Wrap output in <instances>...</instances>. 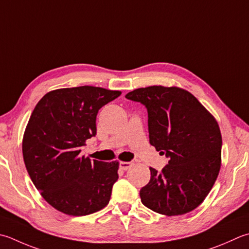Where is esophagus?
Instances as JSON below:
<instances>
[{
	"label": "esophagus",
	"mask_w": 249,
	"mask_h": 249,
	"mask_svg": "<svg viewBox=\"0 0 249 249\" xmlns=\"http://www.w3.org/2000/svg\"><path fill=\"white\" fill-rule=\"evenodd\" d=\"M130 166H131L130 162H120V164H119V167L122 170H127Z\"/></svg>",
	"instance_id": "obj_1"
}]
</instances>
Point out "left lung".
Instances as JSON below:
<instances>
[{"label":"left lung","instance_id":"left-lung-1","mask_svg":"<svg viewBox=\"0 0 249 249\" xmlns=\"http://www.w3.org/2000/svg\"><path fill=\"white\" fill-rule=\"evenodd\" d=\"M125 97L145 107L150 143L169 159L160 172L150 167L141 202L166 216L196 209L220 170L222 139L216 120L196 97L178 87L149 86Z\"/></svg>","mask_w":249,"mask_h":249}]
</instances>
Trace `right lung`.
<instances>
[{"label":"right lung","mask_w":249,"mask_h":249,"mask_svg":"<svg viewBox=\"0 0 249 249\" xmlns=\"http://www.w3.org/2000/svg\"><path fill=\"white\" fill-rule=\"evenodd\" d=\"M122 94L80 86L47 92L37 102L22 141L26 168L44 199L70 216H86L108 205L119 163L81 157L97 134L102 107Z\"/></svg>","instance_id":"add662e5"}]
</instances>
